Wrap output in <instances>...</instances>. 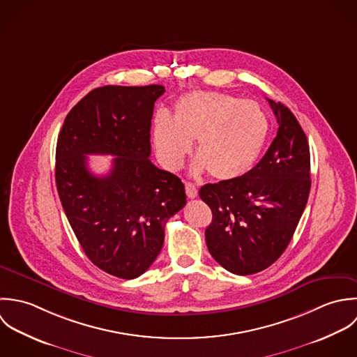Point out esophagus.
Segmentation results:
<instances>
[{
  "label": "esophagus",
  "mask_w": 357,
  "mask_h": 357,
  "mask_svg": "<svg viewBox=\"0 0 357 357\" xmlns=\"http://www.w3.org/2000/svg\"><path fill=\"white\" fill-rule=\"evenodd\" d=\"M185 190H186V196H188L189 199H196V197H197V188H196L193 183L186 182V183H185Z\"/></svg>",
  "instance_id": "obj_1"
}]
</instances>
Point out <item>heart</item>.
Returning <instances> with one entry per match:
<instances>
[{
    "label": "heart",
    "instance_id": "1",
    "mask_svg": "<svg viewBox=\"0 0 357 357\" xmlns=\"http://www.w3.org/2000/svg\"><path fill=\"white\" fill-rule=\"evenodd\" d=\"M269 134L261 106L220 92H193L179 99L174 117L158 112L153 142L160 162L169 171L182 167L196 141L193 172L208 169L216 181H234L257 162Z\"/></svg>",
    "mask_w": 357,
    "mask_h": 357
}]
</instances>
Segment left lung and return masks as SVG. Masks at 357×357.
Returning <instances> with one entry per match:
<instances>
[{
    "mask_svg": "<svg viewBox=\"0 0 357 357\" xmlns=\"http://www.w3.org/2000/svg\"><path fill=\"white\" fill-rule=\"evenodd\" d=\"M268 102L279 130L265 155L241 178L207 183L199 193L213 211L206 229L208 251L240 276L262 272L280 258L310 192L306 135L288 107Z\"/></svg>",
    "mask_w": 357,
    "mask_h": 357,
    "instance_id": "left-lung-1",
    "label": "left lung"
}]
</instances>
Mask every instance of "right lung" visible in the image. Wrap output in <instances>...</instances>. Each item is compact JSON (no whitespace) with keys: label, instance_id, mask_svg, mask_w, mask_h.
Instances as JSON below:
<instances>
[{"label":"right lung","instance_id":"obj_1","mask_svg":"<svg viewBox=\"0 0 357 357\" xmlns=\"http://www.w3.org/2000/svg\"><path fill=\"white\" fill-rule=\"evenodd\" d=\"M162 85H106L66 116L55 179L65 214L89 261L131 280L160 254L167 220L186 204L182 181L150 161V127ZM86 153L116 155L107 176L87 169Z\"/></svg>","mask_w":357,"mask_h":357}]
</instances>
